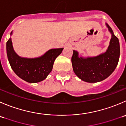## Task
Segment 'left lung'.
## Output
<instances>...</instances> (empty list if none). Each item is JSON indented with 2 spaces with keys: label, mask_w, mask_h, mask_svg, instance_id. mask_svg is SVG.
<instances>
[{
  "label": "left lung",
  "mask_w": 126,
  "mask_h": 126,
  "mask_svg": "<svg viewBox=\"0 0 126 126\" xmlns=\"http://www.w3.org/2000/svg\"><path fill=\"white\" fill-rule=\"evenodd\" d=\"M112 34L107 52L97 57L84 58L78 57V52L73 50L71 58L73 71L76 75L87 82H97L108 78L118 65L120 55V47L118 37L107 24Z\"/></svg>",
  "instance_id": "left-lung-1"
}]
</instances>
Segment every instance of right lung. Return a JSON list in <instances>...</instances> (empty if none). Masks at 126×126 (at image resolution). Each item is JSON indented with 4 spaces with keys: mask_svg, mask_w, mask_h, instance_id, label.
<instances>
[{
    "mask_svg": "<svg viewBox=\"0 0 126 126\" xmlns=\"http://www.w3.org/2000/svg\"><path fill=\"white\" fill-rule=\"evenodd\" d=\"M63 50L51 49L36 58H21L15 52L11 38L7 42V54L11 68L18 76L30 83L39 82L47 78L52 71L55 60Z\"/></svg>",
    "mask_w": 126,
    "mask_h": 126,
    "instance_id": "right-lung-1",
    "label": "right lung"
}]
</instances>
